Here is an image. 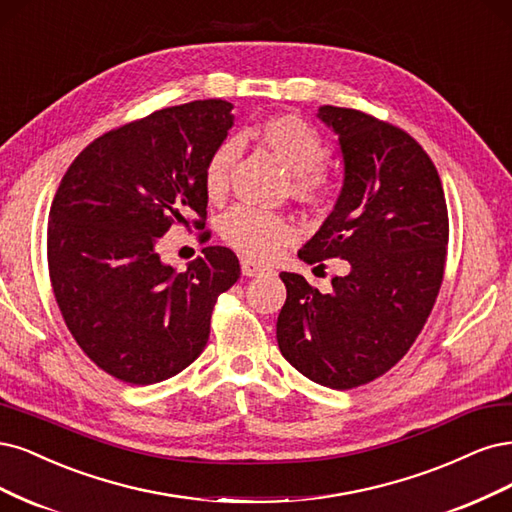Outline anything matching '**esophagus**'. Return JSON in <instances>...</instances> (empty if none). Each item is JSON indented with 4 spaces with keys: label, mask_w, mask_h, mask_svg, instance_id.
Listing matches in <instances>:
<instances>
[{
    "label": "esophagus",
    "mask_w": 512,
    "mask_h": 512,
    "mask_svg": "<svg viewBox=\"0 0 512 512\" xmlns=\"http://www.w3.org/2000/svg\"><path fill=\"white\" fill-rule=\"evenodd\" d=\"M240 266H242V274L244 276H257V274H261L263 270H266V268L261 266V263H255L251 259H242Z\"/></svg>",
    "instance_id": "obj_1"
}]
</instances>
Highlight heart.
Masks as SVG:
<instances>
[{"label": "heart", "instance_id": "1", "mask_svg": "<svg viewBox=\"0 0 512 512\" xmlns=\"http://www.w3.org/2000/svg\"><path fill=\"white\" fill-rule=\"evenodd\" d=\"M259 138L291 172V193L306 204H321L332 193V178L321 168L329 148L319 131L295 114H276L257 127ZM238 146L223 140L206 161L204 187L214 200L225 195L232 178ZM221 236L240 253L253 259H268L280 246L295 238V225L278 212L253 206H234L221 219Z\"/></svg>", "mask_w": 512, "mask_h": 512}]
</instances>
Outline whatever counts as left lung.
I'll return each instance as SVG.
<instances>
[{"label":"left lung","instance_id":"1","mask_svg":"<svg viewBox=\"0 0 512 512\" xmlns=\"http://www.w3.org/2000/svg\"><path fill=\"white\" fill-rule=\"evenodd\" d=\"M319 119L338 136L344 185L298 255L310 266L344 259L346 274L321 293L280 272L276 340L295 370L344 391L389 372L421 334L442 285L449 214L436 166L404 129L353 108L321 106Z\"/></svg>","mask_w":512,"mask_h":512}]
</instances>
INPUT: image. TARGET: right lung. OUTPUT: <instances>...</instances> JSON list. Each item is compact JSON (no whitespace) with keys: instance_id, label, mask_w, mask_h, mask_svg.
Returning <instances> with one entry per match:
<instances>
[{"instance_id":"add662e5","label":"right lung","mask_w":512,"mask_h":512,"mask_svg":"<svg viewBox=\"0 0 512 512\" xmlns=\"http://www.w3.org/2000/svg\"><path fill=\"white\" fill-rule=\"evenodd\" d=\"M232 104L163 108L93 140L63 174L48 212V274L70 334L97 368L129 385L183 372L210 336L217 298L240 278L225 246L185 272L157 244L191 214L204 229L206 161L234 125Z\"/></svg>"}]
</instances>
